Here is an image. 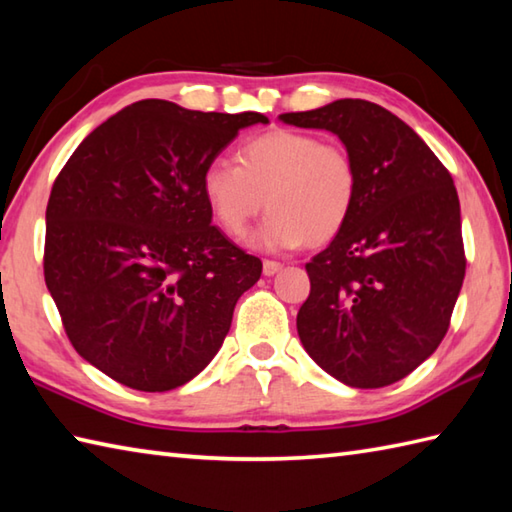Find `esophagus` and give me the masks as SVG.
I'll use <instances>...</instances> for the list:
<instances>
[{"mask_svg": "<svg viewBox=\"0 0 512 512\" xmlns=\"http://www.w3.org/2000/svg\"><path fill=\"white\" fill-rule=\"evenodd\" d=\"M282 266H284V264L275 262V259H264V275H266V277L275 275V273H279V270H282Z\"/></svg>", "mask_w": 512, "mask_h": 512, "instance_id": "1", "label": "esophagus"}]
</instances>
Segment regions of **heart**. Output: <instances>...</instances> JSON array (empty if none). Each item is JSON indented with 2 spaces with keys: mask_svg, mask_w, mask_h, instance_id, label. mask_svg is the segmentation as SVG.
I'll use <instances>...</instances> for the list:
<instances>
[{
  "mask_svg": "<svg viewBox=\"0 0 512 512\" xmlns=\"http://www.w3.org/2000/svg\"><path fill=\"white\" fill-rule=\"evenodd\" d=\"M357 190L348 148L306 130H268L239 146L237 164L217 157L202 170V195L228 237H242L266 204L255 242L270 250L330 242L353 215Z\"/></svg>",
  "mask_w": 512,
  "mask_h": 512,
  "instance_id": "b5f03b06",
  "label": "heart"
}]
</instances>
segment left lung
Instances as JSON below:
<instances>
[{
  "mask_svg": "<svg viewBox=\"0 0 512 512\" xmlns=\"http://www.w3.org/2000/svg\"><path fill=\"white\" fill-rule=\"evenodd\" d=\"M279 119L335 133L359 175L348 224L306 264L310 295L297 313L299 339L339 382L395 384L442 344L462 290L466 255L453 177L413 128L366 99Z\"/></svg>",
  "mask_w": 512,
  "mask_h": 512,
  "instance_id": "left-lung-1",
  "label": "left lung"
}]
</instances>
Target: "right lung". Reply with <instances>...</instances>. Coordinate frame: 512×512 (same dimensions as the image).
<instances>
[{"mask_svg":"<svg viewBox=\"0 0 512 512\" xmlns=\"http://www.w3.org/2000/svg\"><path fill=\"white\" fill-rule=\"evenodd\" d=\"M259 113L164 99L126 106L59 170L46 206L44 279L70 344L115 382L164 393L202 373L262 275L202 195V170Z\"/></svg>","mask_w":512,"mask_h":512,"instance_id":"1","label":"right lung"}]
</instances>
